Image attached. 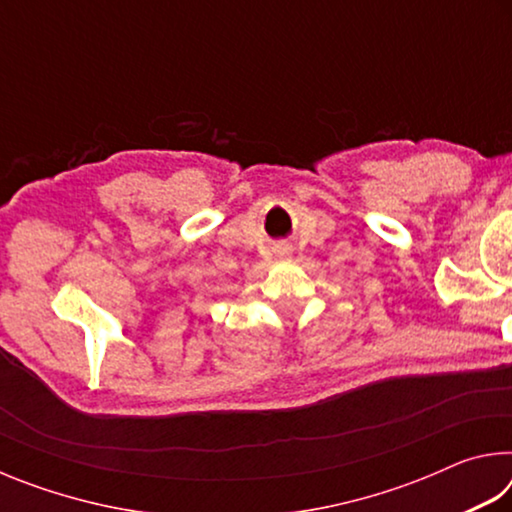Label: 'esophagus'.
I'll list each match as a JSON object with an SVG mask.
<instances>
[{
    "label": "esophagus",
    "instance_id": "1",
    "mask_svg": "<svg viewBox=\"0 0 512 512\" xmlns=\"http://www.w3.org/2000/svg\"><path fill=\"white\" fill-rule=\"evenodd\" d=\"M275 253L280 257H289L293 253V246L289 244V241H277L275 244Z\"/></svg>",
    "mask_w": 512,
    "mask_h": 512
}]
</instances>
